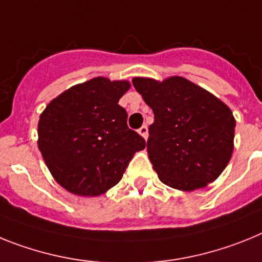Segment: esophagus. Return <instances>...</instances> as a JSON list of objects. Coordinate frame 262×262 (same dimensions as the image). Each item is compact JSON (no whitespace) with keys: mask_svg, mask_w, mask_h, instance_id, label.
Wrapping results in <instances>:
<instances>
[{"mask_svg":"<svg viewBox=\"0 0 262 262\" xmlns=\"http://www.w3.org/2000/svg\"><path fill=\"white\" fill-rule=\"evenodd\" d=\"M138 134H140V136H142V137L146 140V138H147V126H146V125H142V126L138 129Z\"/></svg>","mask_w":262,"mask_h":262,"instance_id":"1","label":"esophagus"}]
</instances>
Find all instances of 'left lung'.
Masks as SVG:
<instances>
[{"mask_svg":"<svg viewBox=\"0 0 262 262\" xmlns=\"http://www.w3.org/2000/svg\"><path fill=\"white\" fill-rule=\"evenodd\" d=\"M132 81L153 109L147 154L159 181L181 191L216 181L233 151L236 120L228 105L182 76Z\"/></svg>","mask_w":262,"mask_h":262,"instance_id":"1","label":"left lung"}]
</instances>
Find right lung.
I'll list each match as a JSON object with an SVG mask.
<instances>
[{"instance_id": "right-lung-1", "label": "right lung", "mask_w": 262, "mask_h": 262, "mask_svg": "<svg viewBox=\"0 0 262 262\" xmlns=\"http://www.w3.org/2000/svg\"><path fill=\"white\" fill-rule=\"evenodd\" d=\"M128 80L97 76L68 88L40 113L38 149L59 185L79 196H99L121 181L146 142L128 128L118 105Z\"/></svg>"}]
</instances>
